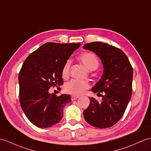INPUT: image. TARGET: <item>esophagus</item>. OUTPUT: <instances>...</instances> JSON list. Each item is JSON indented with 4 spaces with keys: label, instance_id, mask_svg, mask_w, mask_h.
<instances>
[{
    "label": "esophagus",
    "instance_id": "obj_1",
    "mask_svg": "<svg viewBox=\"0 0 151 151\" xmlns=\"http://www.w3.org/2000/svg\"><path fill=\"white\" fill-rule=\"evenodd\" d=\"M79 98V96H71V100L73 101V100H75L76 99H78Z\"/></svg>",
    "mask_w": 151,
    "mask_h": 151
}]
</instances>
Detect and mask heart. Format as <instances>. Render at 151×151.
<instances>
[{"label": "heart", "mask_w": 151, "mask_h": 151, "mask_svg": "<svg viewBox=\"0 0 151 151\" xmlns=\"http://www.w3.org/2000/svg\"><path fill=\"white\" fill-rule=\"evenodd\" d=\"M80 60L82 62L84 66L89 70L96 69L99 65V61L96 56L93 52H85L79 57ZM71 61L68 60L66 61L62 69V76L66 78L69 74ZM89 83L86 80L72 79L65 83L64 89L66 93L73 95L79 96L83 94L87 89L89 88Z\"/></svg>", "instance_id": "obj_1"}]
</instances>
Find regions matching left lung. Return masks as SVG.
I'll use <instances>...</instances> for the list:
<instances>
[{"instance_id":"obj_1","label":"left lung","mask_w":151,"mask_h":151,"mask_svg":"<svg viewBox=\"0 0 151 151\" xmlns=\"http://www.w3.org/2000/svg\"><path fill=\"white\" fill-rule=\"evenodd\" d=\"M99 57L104 65L101 78L91 89L102 97L101 102L89 98L90 105L83 111L86 121L97 128L112 127L124 115L132 95L133 70L127 56L120 49L94 42L83 45ZM100 93H103V95Z\"/></svg>"}]
</instances>
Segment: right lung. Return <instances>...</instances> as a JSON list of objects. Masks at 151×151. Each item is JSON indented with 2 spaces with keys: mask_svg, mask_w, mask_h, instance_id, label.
Listing matches in <instances>:
<instances>
[{
  "mask_svg": "<svg viewBox=\"0 0 151 151\" xmlns=\"http://www.w3.org/2000/svg\"><path fill=\"white\" fill-rule=\"evenodd\" d=\"M80 45L45 43L24 61L19 75L20 104L28 120L37 127H50L62 120L63 109L71 101V96H57L49 89L64 83L63 66Z\"/></svg>",
  "mask_w": 151,
  "mask_h": 151,
  "instance_id": "right-lung-1",
  "label": "right lung"
}]
</instances>
